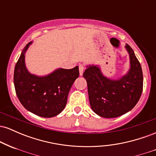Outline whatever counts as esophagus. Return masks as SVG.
<instances>
[{
  "label": "esophagus",
  "instance_id": "34e87169",
  "mask_svg": "<svg viewBox=\"0 0 156 156\" xmlns=\"http://www.w3.org/2000/svg\"><path fill=\"white\" fill-rule=\"evenodd\" d=\"M83 71H84V65H83V64H80L79 65V73H80V76H83Z\"/></svg>",
  "mask_w": 156,
  "mask_h": 156
}]
</instances>
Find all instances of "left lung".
Wrapping results in <instances>:
<instances>
[{"label": "left lung", "mask_w": 156, "mask_h": 156, "mask_svg": "<svg viewBox=\"0 0 156 156\" xmlns=\"http://www.w3.org/2000/svg\"><path fill=\"white\" fill-rule=\"evenodd\" d=\"M129 54L130 69L117 80L107 78L98 65L87 66L83 78L87 82L91 108L104 118L119 117L136 105L143 89L141 64L131 48L126 44Z\"/></svg>", "instance_id": "8db88e82"}]
</instances>
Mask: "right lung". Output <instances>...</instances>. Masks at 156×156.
Listing matches in <instances>:
<instances>
[{
	"instance_id": "1",
	"label": "right lung",
	"mask_w": 156,
	"mask_h": 156,
	"mask_svg": "<svg viewBox=\"0 0 156 156\" xmlns=\"http://www.w3.org/2000/svg\"><path fill=\"white\" fill-rule=\"evenodd\" d=\"M32 42L23 48L15 67L14 84L20 102L36 115L50 118L65 108L67 96L73 83L79 76L76 66L73 69L58 68L47 76H38L27 69L26 52Z\"/></svg>"
}]
</instances>
